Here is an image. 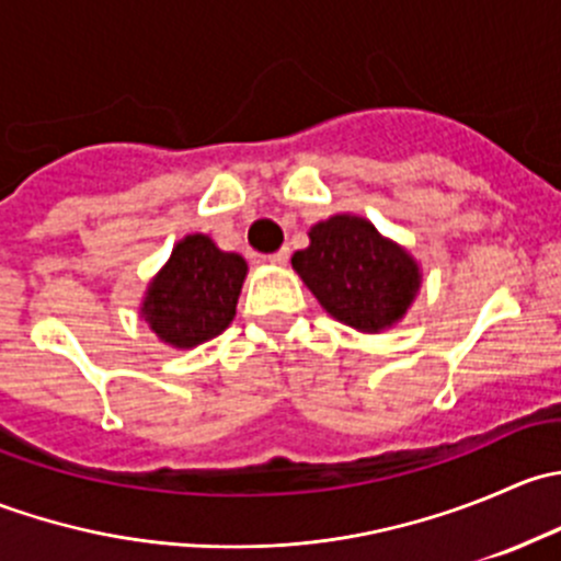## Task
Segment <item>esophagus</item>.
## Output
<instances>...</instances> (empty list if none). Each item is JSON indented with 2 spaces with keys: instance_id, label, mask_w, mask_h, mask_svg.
Returning <instances> with one entry per match:
<instances>
[{
  "instance_id": "34e87169",
  "label": "esophagus",
  "mask_w": 561,
  "mask_h": 561,
  "mask_svg": "<svg viewBox=\"0 0 561 561\" xmlns=\"http://www.w3.org/2000/svg\"><path fill=\"white\" fill-rule=\"evenodd\" d=\"M265 260H268V263L271 265H287V260H290V249H279V252H274V254H268V257H265Z\"/></svg>"
}]
</instances>
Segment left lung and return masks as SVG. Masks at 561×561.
I'll return each instance as SVG.
<instances>
[{"instance_id":"obj_1","label":"left lung","mask_w":561,"mask_h":561,"mask_svg":"<svg viewBox=\"0 0 561 561\" xmlns=\"http://www.w3.org/2000/svg\"><path fill=\"white\" fill-rule=\"evenodd\" d=\"M293 268L328 314L364 333L396 325L421 290L415 257L353 214L317 222Z\"/></svg>"}]
</instances>
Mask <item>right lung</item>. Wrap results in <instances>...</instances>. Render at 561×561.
Listing matches in <instances>:
<instances>
[{"label": "right lung", "mask_w": 561, "mask_h": 561, "mask_svg": "<svg viewBox=\"0 0 561 561\" xmlns=\"http://www.w3.org/2000/svg\"><path fill=\"white\" fill-rule=\"evenodd\" d=\"M247 260L222 252L208 236H184L149 282L140 317L165 344L192 350L233 322Z\"/></svg>", "instance_id": "obj_1"}]
</instances>
